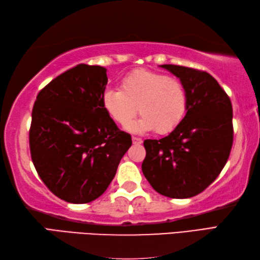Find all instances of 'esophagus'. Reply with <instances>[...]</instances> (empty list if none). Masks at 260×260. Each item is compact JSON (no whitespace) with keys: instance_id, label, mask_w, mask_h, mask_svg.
<instances>
[{"instance_id":"obj_1","label":"esophagus","mask_w":260,"mask_h":260,"mask_svg":"<svg viewBox=\"0 0 260 260\" xmlns=\"http://www.w3.org/2000/svg\"><path fill=\"white\" fill-rule=\"evenodd\" d=\"M132 141H133V144H135V145H141L143 143L142 139H140V137H136V136L132 137Z\"/></svg>"}]
</instances>
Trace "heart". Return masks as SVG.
<instances>
[{
  "instance_id": "1",
  "label": "heart",
  "mask_w": 260,
  "mask_h": 260,
  "mask_svg": "<svg viewBox=\"0 0 260 260\" xmlns=\"http://www.w3.org/2000/svg\"><path fill=\"white\" fill-rule=\"evenodd\" d=\"M119 88L103 93V107L118 125L126 127L139 112L142 115L132 129L158 134L174 131L183 119L187 107V91L183 82L174 77L137 69L120 80Z\"/></svg>"
}]
</instances>
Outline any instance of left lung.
Masks as SVG:
<instances>
[{"label": "left lung", "instance_id": "obj_1", "mask_svg": "<svg viewBox=\"0 0 260 260\" xmlns=\"http://www.w3.org/2000/svg\"><path fill=\"white\" fill-rule=\"evenodd\" d=\"M187 91L184 118L161 140H145L143 174L159 194L194 197L218 178L234 142L233 105L218 81L206 71L162 64Z\"/></svg>", "mask_w": 260, "mask_h": 260}]
</instances>
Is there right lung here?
<instances>
[{
  "label": "right lung",
  "instance_id": "obj_1",
  "mask_svg": "<svg viewBox=\"0 0 260 260\" xmlns=\"http://www.w3.org/2000/svg\"><path fill=\"white\" fill-rule=\"evenodd\" d=\"M106 71L77 64L41 89L32 109V162L48 189L70 203L101 197L132 145L103 107Z\"/></svg>",
  "mask_w": 260,
  "mask_h": 260
}]
</instances>
